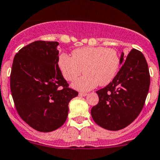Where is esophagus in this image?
<instances>
[{"label": "esophagus", "mask_w": 160, "mask_h": 160, "mask_svg": "<svg viewBox=\"0 0 160 160\" xmlns=\"http://www.w3.org/2000/svg\"><path fill=\"white\" fill-rule=\"evenodd\" d=\"M87 93H85V92H80L79 93V95L80 96H86L87 95Z\"/></svg>", "instance_id": "34e87169"}]
</instances>
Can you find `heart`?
Wrapping results in <instances>:
<instances>
[{
	"instance_id": "heart-1",
	"label": "heart",
	"mask_w": 160,
	"mask_h": 160,
	"mask_svg": "<svg viewBox=\"0 0 160 160\" xmlns=\"http://www.w3.org/2000/svg\"><path fill=\"white\" fill-rule=\"evenodd\" d=\"M58 66L63 77L72 82L75 89L88 91L98 85L105 86L113 80L119 72L120 56L116 49L105 47H84L75 49L72 57L62 53L58 57Z\"/></svg>"
}]
</instances>
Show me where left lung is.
<instances>
[{
    "label": "left lung",
    "mask_w": 160,
    "mask_h": 160,
    "mask_svg": "<svg viewBox=\"0 0 160 160\" xmlns=\"http://www.w3.org/2000/svg\"><path fill=\"white\" fill-rule=\"evenodd\" d=\"M121 68L112 81L96 91L98 103L91 108V116L98 126L119 131L131 124L145 105L149 90L150 75L143 54L132 49L122 52Z\"/></svg>",
    "instance_id": "obj_1"
}]
</instances>
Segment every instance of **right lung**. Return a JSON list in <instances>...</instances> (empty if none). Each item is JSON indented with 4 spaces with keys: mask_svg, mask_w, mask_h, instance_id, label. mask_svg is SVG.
<instances>
[{
    "mask_svg": "<svg viewBox=\"0 0 160 160\" xmlns=\"http://www.w3.org/2000/svg\"><path fill=\"white\" fill-rule=\"evenodd\" d=\"M58 43L37 41L15 55L10 88L20 117L41 132H51L66 122L69 103L78 92L69 88L58 66Z\"/></svg>",
    "mask_w": 160,
    "mask_h": 160,
    "instance_id": "obj_1",
    "label": "right lung"
}]
</instances>
